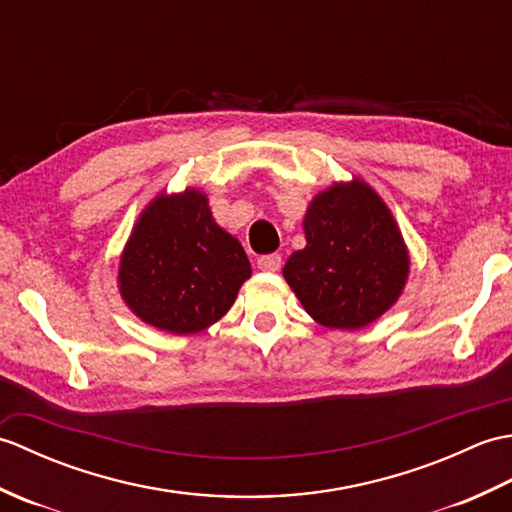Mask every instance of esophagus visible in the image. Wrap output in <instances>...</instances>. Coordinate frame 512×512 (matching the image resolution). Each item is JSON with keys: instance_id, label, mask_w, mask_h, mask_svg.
<instances>
[{"instance_id": "1", "label": "esophagus", "mask_w": 512, "mask_h": 512, "mask_svg": "<svg viewBox=\"0 0 512 512\" xmlns=\"http://www.w3.org/2000/svg\"><path fill=\"white\" fill-rule=\"evenodd\" d=\"M257 268L264 270V273H277L281 268V255L273 253V255H264L257 259Z\"/></svg>"}]
</instances>
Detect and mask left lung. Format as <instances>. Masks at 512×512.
Wrapping results in <instances>:
<instances>
[{
    "mask_svg": "<svg viewBox=\"0 0 512 512\" xmlns=\"http://www.w3.org/2000/svg\"><path fill=\"white\" fill-rule=\"evenodd\" d=\"M306 248L284 279L303 310L330 330H361L400 299L411 257L385 200L363 178L332 182L303 215Z\"/></svg>",
    "mask_w": 512,
    "mask_h": 512,
    "instance_id": "obj_1",
    "label": "left lung"
}]
</instances>
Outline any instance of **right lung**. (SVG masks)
Instances as JSON below:
<instances>
[{"mask_svg": "<svg viewBox=\"0 0 512 512\" xmlns=\"http://www.w3.org/2000/svg\"><path fill=\"white\" fill-rule=\"evenodd\" d=\"M239 239L213 220L198 187L158 193L129 233L118 292L136 317L169 334H195L231 310L250 277Z\"/></svg>", "mask_w": 512, "mask_h": 512, "instance_id": "1", "label": "right lung"}]
</instances>
